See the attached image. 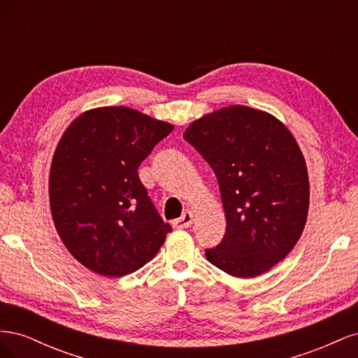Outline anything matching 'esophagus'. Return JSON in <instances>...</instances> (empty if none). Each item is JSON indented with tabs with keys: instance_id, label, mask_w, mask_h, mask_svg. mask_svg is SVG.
<instances>
[{
	"instance_id": "1",
	"label": "esophagus",
	"mask_w": 358,
	"mask_h": 358,
	"mask_svg": "<svg viewBox=\"0 0 358 358\" xmlns=\"http://www.w3.org/2000/svg\"><path fill=\"white\" fill-rule=\"evenodd\" d=\"M192 221H194L192 212L187 210V212L182 213L180 218L173 221V227H175V229H187V227H189L192 224Z\"/></svg>"
}]
</instances>
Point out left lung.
Segmentation results:
<instances>
[{
  "mask_svg": "<svg viewBox=\"0 0 358 358\" xmlns=\"http://www.w3.org/2000/svg\"><path fill=\"white\" fill-rule=\"evenodd\" d=\"M183 138L218 179L227 229L206 258L236 278L278 264L305 229L309 179L289 129L270 113L229 106L194 121Z\"/></svg>",
  "mask_w": 358,
  "mask_h": 358,
  "instance_id": "1",
  "label": "left lung"
}]
</instances>
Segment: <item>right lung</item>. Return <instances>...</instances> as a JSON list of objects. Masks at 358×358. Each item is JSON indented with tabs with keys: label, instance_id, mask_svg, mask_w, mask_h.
Wrapping results in <instances>:
<instances>
[{
	"label": "right lung",
	"instance_id": "obj_1",
	"mask_svg": "<svg viewBox=\"0 0 358 358\" xmlns=\"http://www.w3.org/2000/svg\"><path fill=\"white\" fill-rule=\"evenodd\" d=\"M173 125L124 106L82 113L52 158L49 200L70 254L92 272L121 278L152 259L171 231L137 169Z\"/></svg>",
	"mask_w": 358,
	"mask_h": 358
}]
</instances>
